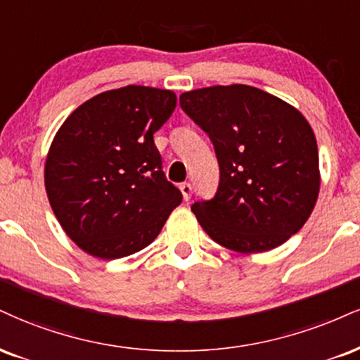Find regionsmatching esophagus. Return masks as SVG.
I'll list each match as a JSON object with an SVG mask.
<instances>
[{"mask_svg":"<svg viewBox=\"0 0 360 360\" xmlns=\"http://www.w3.org/2000/svg\"><path fill=\"white\" fill-rule=\"evenodd\" d=\"M179 189H181V193H183L184 201H189V198H191V194H193V186L189 183H183L179 186Z\"/></svg>","mask_w":360,"mask_h":360,"instance_id":"obj_1","label":"esophagus"}]
</instances>
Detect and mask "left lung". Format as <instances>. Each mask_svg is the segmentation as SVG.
I'll return each mask as SVG.
<instances>
[{
    "label": "left lung",
    "mask_w": 360,
    "mask_h": 360,
    "mask_svg": "<svg viewBox=\"0 0 360 360\" xmlns=\"http://www.w3.org/2000/svg\"><path fill=\"white\" fill-rule=\"evenodd\" d=\"M210 136L218 191L191 211L216 243L240 253L274 250L304 226L319 196V150L305 117L250 85H214L179 97Z\"/></svg>",
    "instance_id": "obj_1"
}]
</instances>
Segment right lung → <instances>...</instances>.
I'll return each mask as SVG.
<instances>
[{
    "mask_svg": "<svg viewBox=\"0 0 360 360\" xmlns=\"http://www.w3.org/2000/svg\"><path fill=\"white\" fill-rule=\"evenodd\" d=\"M176 101L171 90L127 85L82 103L56 132L46 194L65 233L92 257L146 248L183 201L154 144Z\"/></svg>",
    "mask_w": 360,
    "mask_h": 360,
    "instance_id": "1",
    "label": "right lung"
}]
</instances>
